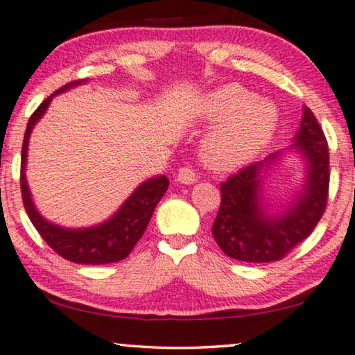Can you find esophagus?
Instances as JSON below:
<instances>
[{
	"instance_id": "obj_1",
	"label": "esophagus",
	"mask_w": 355,
	"mask_h": 355,
	"mask_svg": "<svg viewBox=\"0 0 355 355\" xmlns=\"http://www.w3.org/2000/svg\"><path fill=\"white\" fill-rule=\"evenodd\" d=\"M177 180L180 183H187V184L194 183L198 180V173L191 166H183L180 167V171L177 173Z\"/></svg>"
}]
</instances>
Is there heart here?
<instances>
[{
	"label": "heart",
	"instance_id": "b5f03b06",
	"mask_svg": "<svg viewBox=\"0 0 355 355\" xmlns=\"http://www.w3.org/2000/svg\"><path fill=\"white\" fill-rule=\"evenodd\" d=\"M209 122L223 123L202 143V159L214 171H233L256 156L270 141L278 111L251 89L230 83L204 101Z\"/></svg>",
	"mask_w": 355,
	"mask_h": 355
}]
</instances>
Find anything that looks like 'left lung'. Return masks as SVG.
Here are the masks:
<instances>
[{
  "label": "left lung",
  "instance_id": "8db88e82",
  "mask_svg": "<svg viewBox=\"0 0 355 355\" xmlns=\"http://www.w3.org/2000/svg\"><path fill=\"white\" fill-rule=\"evenodd\" d=\"M293 148L307 159V180L282 216H267L259 193L261 173L277 161L278 153L239 168L220 183L222 201L212 234L228 257L254 263L282 261L320 222L328 201L329 154L325 133L309 107H304Z\"/></svg>",
  "mask_w": 355,
  "mask_h": 355
}]
</instances>
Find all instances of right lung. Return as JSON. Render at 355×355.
I'll return each mask as SVG.
<instances>
[{"mask_svg":"<svg viewBox=\"0 0 355 355\" xmlns=\"http://www.w3.org/2000/svg\"><path fill=\"white\" fill-rule=\"evenodd\" d=\"M82 82H71L64 85L54 92L51 96H48L40 104L32 116L28 119L26 135H24L22 143V154H21V193L22 202L26 207L27 216L32 220L33 227L37 228L49 248L66 261L85 263V266H101V263H112L125 259L138 239L143 236L151 216L156 209L157 202L161 201L164 193L168 188V178L166 175L156 177L148 180L143 184L135 189L123 206L119 209V212L107 222L93 228H82V230H69L61 228L54 223L40 216L37 209L32 202L30 189L26 180V162H27V149H28V138L32 133L35 123L40 121L46 111L49 103L54 94L66 92L71 87Z\"/></svg>","mask_w":355,"mask_h":355,"instance_id":"add662e5","label":"right lung"}]
</instances>
